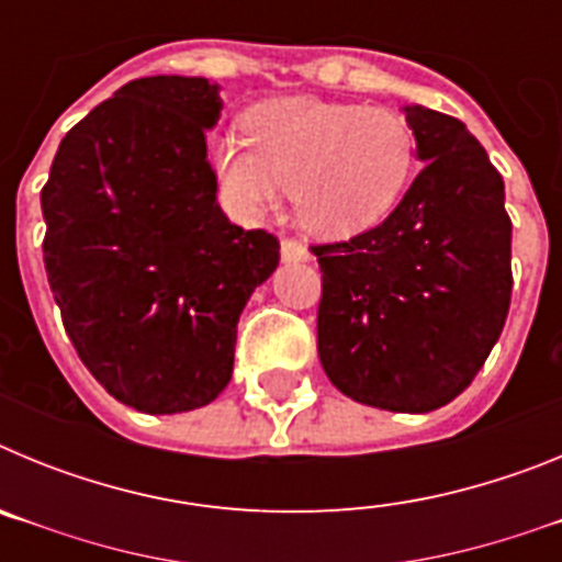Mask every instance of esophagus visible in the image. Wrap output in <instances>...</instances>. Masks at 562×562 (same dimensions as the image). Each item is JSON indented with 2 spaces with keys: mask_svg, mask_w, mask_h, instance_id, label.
I'll return each mask as SVG.
<instances>
[{
  "mask_svg": "<svg viewBox=\"0 0 562 562\" xmlns=\"http://www.w3.org/2000/svg\"><path fill=\"white\" fill-rule=\"evenodd\" d=\"M310 247L304 241H297V238H284L281 241V258L284 261H310Z\"/></svg>",
  "mask_w": 562,
  "mask_h": 562,
  "instance_id": "34e87169",
  "label": "esophagus"
}]
</instances>
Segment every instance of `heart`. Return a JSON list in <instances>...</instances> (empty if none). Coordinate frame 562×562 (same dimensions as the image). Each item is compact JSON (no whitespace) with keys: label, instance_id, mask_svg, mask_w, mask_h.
<instances>
[{"label":"heart","instance_id":"b5f03b06","mask_svg":"<svg viewBox=\"0 0 562 562\" xmlns=\"http://www.w3.org/2000/svg\"><path fill=\"white\" fill-rule=\"evenodd\" d=\"M414 132L389 109L284 98L250 114V137L216 143V168L245 211L295 193L297 216L324 236H355L380 222L414 168Z\"/></svg>","mask_w":562,"mask_h":562}]
</instances>
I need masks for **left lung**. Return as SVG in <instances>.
<instances>
[{"mask_svg":"<svg viewBox=\"0 0 562 562\" xmlns=\"http://www.w3.org/2000/svg\"><path fill=\"white\" fill-rule=\"evenodd\" d=\"M422 171L400 205L321 265L317 355L337 391L371 408L428 414L473 382L513 297L504 180L450 114L405 106Z\"/></svg>","mask_w":562,"mask_h":562,"instance_id":"left-lung-1","label":"left lung"}]
</instances>
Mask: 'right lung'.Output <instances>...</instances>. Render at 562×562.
I'll list each match as a JSON object with an SVG mask.
<instances>
[{
  "label": "right lung",
  "mask_w": 562,
  "mask_h": 562,
  "mask_svg": "<svg viewBox=\"0 0 562 562\" xmlns=\"http://www.w3.org/2000/svg\"><path fill=\"white\" fill-rule=\"evenodd\" d=\"M207 78L121 87L69 128L42 188L44 270L89 374L143 414L202 408L233 374L247 297L278 267V238L216 205Z\"/></svg>",
  "instance_id": "obj_1"
}]
</instances>
